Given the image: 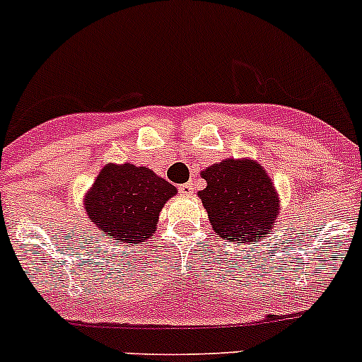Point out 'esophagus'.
<instances>
[{
  "mask_svg": "<svg viewBox=\"0 0 362 362\" xmlns=\"http://www.w3.org/2000/svg\"><path fill=\"white\" fill-rule=\"evenodd\" d=\"M178 191H180V194L189 196V194H192L196 189H194V184H192V182H187V184H182L180 187H178Z\"/></svg>",
  "mask_w": 362,
  "mask_h": 362,
  "instance_id": "34e87169",
  "label": "esophagus"
}]
</instances>
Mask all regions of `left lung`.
<instances>
[{
  "label": "left lung",
  "instance_id": "left-lung-1",
  "mask_svg": "<svg viewBox=\"0 0 362 362\" xmlns=\"http://www.w3.org/2000/svg\"><path fill=\"white\" fill-rule=\"evenodd\" d=\"M198 192L214 231L230 244L259 242L274 228L279 196L262 166L251 159H224L202 171Z\"/></svg>",
  "mask_w": 362,
  "mask_h": 362
}]
</instances>
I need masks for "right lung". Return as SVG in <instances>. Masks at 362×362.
<instances>
[{"mask_svg":"<svg viewBox=\"0 0 362 362\" xmlns=\"http://www.w3.org/2000/svg\"><path fill=\"white\" fill-rule=\"evenodd\" d=\"M175 194L177 187L148 168L107 164L84 196V209L115 244L138 245L153 237L160 210Z\"/></svg>","mask_w":362,"mask_h":362,"instance_id":"add662e5","label":"right lung"}]
</instances>
